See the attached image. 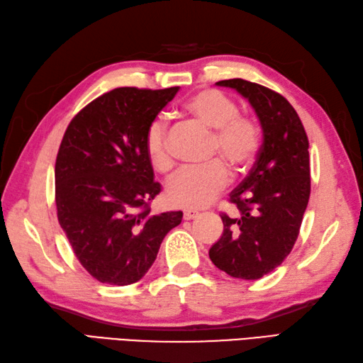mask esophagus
I'll use <instances>...</instances> for the list:
<instances>
[{"label":"esophagus","instance_id":"obj_1","mask_svg":"<svg viewBox=\"0 0 363 363\" xmlns=\"http://www.w3.org/2000/svg\"><path fill=\"white\" fill-rule=\"evenodd\" d=\"M197 216H199V211H196V210H186L183 214V218L186 220H191V219H194Z\"/></svg>","mask_w":363,"mask_h":363}]
</instances>
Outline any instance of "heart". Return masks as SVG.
<instances>
[{
    "mask_svg": "<svg viewBox=\"0 0 363 363\" xmlns=\"http://www.w3.org/2000/svg\"><path fill=\"white\" fill-rule=\"evenodd\" d=\"M184 111L196 122L214 130L211 155H218L236 171H246L254 164L260 150V125L247 114H241L236 101L218 89H202L184 101ZM144 149L153 169L167 172L172 167L167 127L153 121L144 136ZM224 161L214 160L201 167H184L167 183L166 197L179 208H203L210 205L230 182Z\"/></svg>",
    "mask_w": 363,
    "mask_h": 363,
    "instance_id": "b5f03b06",
    "label": "heart"
}]
</instances>
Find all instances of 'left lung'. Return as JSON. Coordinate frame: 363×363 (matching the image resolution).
I'll return each instance as SVG.
<instances>
[{
    "label": "left lung",
    "instance_id": "left-lung-1",
    "mask_svg": "<svg viewBox=\"0 0 363 363\" xmlns=\"http://www.w3.org/2000/svg\"><path fill=\"white\" fill-rule=\"evenodd\" d=\"M216 84L249 100L262 123L263 144L247 177L228 197L240 214L220 213L224 233L208 254L228 276L257 280L282 264L298 240L310 197L308 138L298 113L279 92L241 78Z\"/></svg>",
    "mask_w": 363,
    "mask_h": 363
}]
</instances>
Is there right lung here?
I'll return each instance as SVG.
<instances>
[{"mask_svg":"<svg viewBox=\"0 0 363 363\" xmlns=\"http://www.w3.org/2000/svg\"><path fill=\"white\" fill-rule=\"evenodd\" d=\"M179 89H113L64 133L55 166L57 220L78 262L101 284L143 279L182 223V211L150 213L161 184L144 149L147 128Z\"/></svg>","mask_w":363,"mask_h":363,"instance_id":"right-lung-1","label":"right lung"}]
</instances>
